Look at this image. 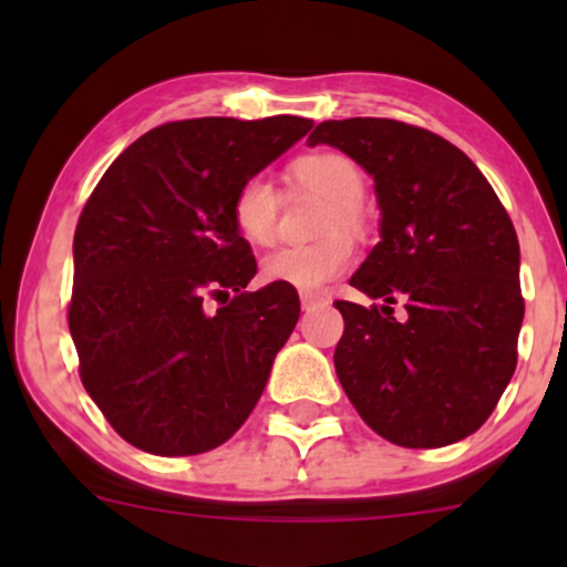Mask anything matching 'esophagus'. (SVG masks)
I'll list each match as a JSON object with an SVG mask.
<instances>
[{"mask_svg":"<svg viewBox=\"0 0 567 567\" xmlns=\"http://www.w3.org/2000/svg\"><path fill=\"white\" fill-rule=\"evenodd\" d=\"M320 303H324V298L320 296V292H301V306L306 311L315 309V306H320Z\"/></svg>","mask_w":567,"mask_h":567,"instance_id":"1","label":"esophagus"}]
</instances>
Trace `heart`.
<instances>
[{
	"instance_id": "obj_1",
	"label": "heart",
	"mask_w": 567,
	"mask_h": 567,
	"mask_svg": "<svg viewBox=\"0 0 567 567\" xmlns=\"http://www.w3.org/2000/svg\"><path fill=\"white\" fill-rule=\"evenodd\" d=\"M292 178L330 199L322 231L328 237L311 245H288L269 252L261 261L266 282L288 285L301 292L322 290L354 264V243L347 231H360L365 224L360 202L365 197V175L354 159L338 152L303 154L292 162ZM231 218L247 243L269 245L277 234L279 192L266 175H250L231 199ZM343 228V233H338Z\"/></svg>"
}]
</instances>
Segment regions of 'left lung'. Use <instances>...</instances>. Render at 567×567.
I'll return each mask as SVG.
<instances>
[{
    "instance_id": "left-lung-1",
    "label": "left lung",
    "mask_w": 567,
    "mask_h": 567,
    "mask_svg": "<svg viewBox=\"0 0 567 567\" xmlns=\"http://www.w3.org/2000/svg\"><path fill=\"white\" fill-rule=\"evenodd\" d=\"M341 148L375 184L381 243L336 301L333 362L362 421L402 447H442L485 424L517 368L519 243L493 186L451 141L396 120H328L309 146ZM402 302V318L391 306Z\"/></svg>"
}]
</instances>
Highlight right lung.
I'll return each mask as SVG.
<instances>
[{
	"label": "right lung",
	"instance_id": "add662e5",
	"mask_svg": "<svg viewBox=\"0 0 567 567\" xmlns=\"http://www.w3.org/2000/svg\"><path fill=\"white\" fill-rule=\"evenodd\" d=\"M311 125L290 114L171 122L130 143L90 194L69 330L84 389L130 445L213 451L256 408L301 301L277 282L245 290L258 266L231 199ZM207 297L225 306L207 312Z\"/></svg>",
	"mask_w": 567,
	"mask_h": 567
}]
</instances>
